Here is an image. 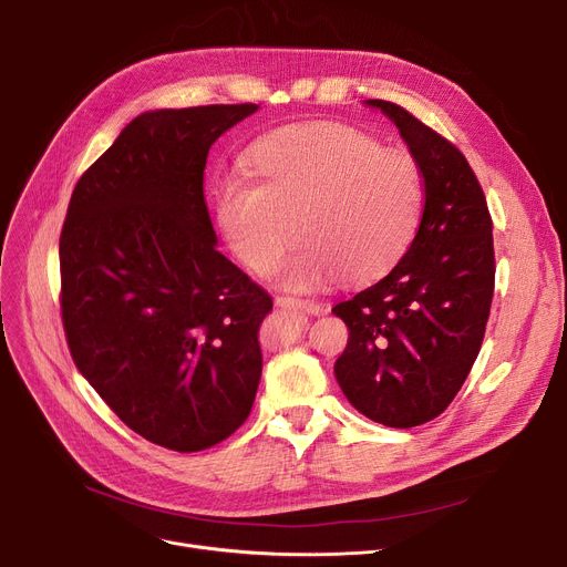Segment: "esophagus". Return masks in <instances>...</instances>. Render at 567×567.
Segmentation results:
<instances>
[{
    "instance_id": "1",
    "label": "esophagus",
    "mask_w": 567,
    "mask_h": 567,
    "mask_svg": "<svg viewBox=\"0 0 567 567\" xmlns=\"http://www.w3.org/2000/svg\"><path fill=\"white\" fill-rule=\"evenodd\" d=\"M276 303L280 308H291V310H303L308 315H319L321 312V303L319 301H310V299H293V296H278Z\"/></svg>"
}]
</instances>
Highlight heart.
<instances>
[{
	"label": "heart",
	"instance_id": "heart-1",
	"mask_svg": "<svg viewBox=\"0 0 567 567\" xmlns=\"http://www.w3.org/2000/svg\"><path fill=\"white\" fill-rule=\"evenodd\" d=\"M244 176L214 188L218 229L234 257L257 276L280 268V282L315 289L383 276L419 234L425 186L419 161L344 124L276 128L252 142Z\"/></svg>",
	"mask_w": 567,
	"mask_h": 567
}]
</instances>
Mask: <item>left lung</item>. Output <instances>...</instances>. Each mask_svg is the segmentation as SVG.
Returning <instances> with one entry per match:
<instances>
[{"instance_id": "1", "label": "left lung", "mask_w": 567, "mask_h": 567, "mask_svg": "<svg viewBox=\"0 0 567 567\" xmlns=\"http://www.w3.org/2000/svg\"><path fill=\"white\" fill-rule=\"evenodd\" d=\"M368 103L393 118L419 161L425 208L393 271L333 308L349 329L336 377L370 421L406 430L449 409L478 359L496 274L492 216L451 140L398 103Z\"/></svg>"}]
</instances>
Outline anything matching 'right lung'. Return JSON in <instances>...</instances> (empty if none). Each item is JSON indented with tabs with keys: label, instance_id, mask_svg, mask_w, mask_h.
I'll return each mask as SVG.
<instances>
[{
	"label": "right lung",
	"instance_id": "1",
	"mask_svg": "<svg viewBox=\"0 0 567 567\" xmlns=\"http://www.w3.org/2000/svg\"><path fill=\"white\" fill-rule=\"evenodd\" d=\"M257 110L144 112L89 167L59 236L73 361L133 432L197 453L244 425L274 299L216 250L204 199L212 144Z\"/></svg>",
	"mask_w": 567,
	"mask_h": 567
}]
</instances>
